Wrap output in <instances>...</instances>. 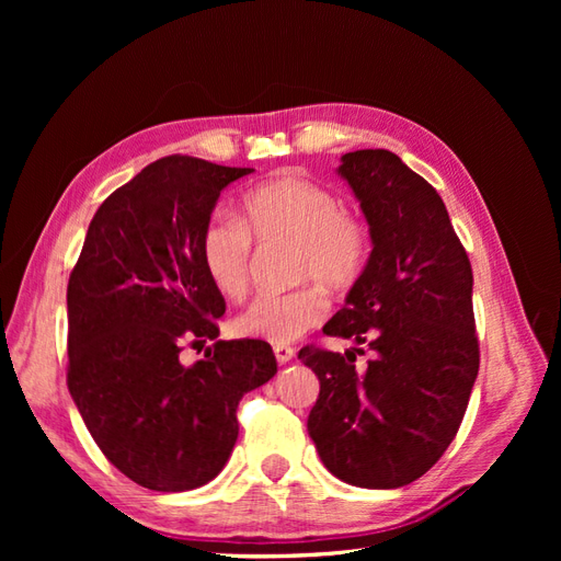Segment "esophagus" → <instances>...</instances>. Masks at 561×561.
Here are the masks:
<instances>
[{"instance_id":"34e87169","label":"esophagus","mask_w":561,"mask_h":561,"mask_svg":"<svg viewBox=\"0 0 561 561\" xmlns=\"http://www.w3.org/2000/svg\"><path fill=\"white\" fill-rule=\"evenodd\" d=\"M274 355H276V360L280 365H285V363H290L295 358V348L287 346V344H276L274 346Z\"/></svg>"}]
</instances>
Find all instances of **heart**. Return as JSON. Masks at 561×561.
Here are the masks:
<instances>
[{
    "mask_svg": "<svg viewBox=\"0 0 561 561\" xmlns=\"http://www.w3.org/2000/svg\"><path fill=\"white\" fill-rule=\"evenodd\" d=\"M293 241L290 276L307 280L287 293L254 297L236 318L243 336L290 344L325 320L332 293L358 283L369 260V227L342 206L328 186L301 175H280L243 196V217L217 213L203 229L201 260L210 280L227 297H243L252 276L254 241Z\"/></svg>",
    "mask_w": 561,
    "mask_h": 561,
    "instance_id": "1",
    "label": "heart"
}]
</instances>
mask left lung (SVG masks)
<instances>
[{"label": "left lung", "instance_id": "obj_1", "mask_svg": "<svg viewBox=\"0 0 561 561\" xmlns=\"http://www.w3.org/2000/svg\"><path fill=\"white\" fill-rule=\"evenodd\" d=\"M339 173L375 248L322 332L375 358L355 369L351 351L304 346L299 360L320 381L307 426L334 478L398 489L439 461L463 421L480 369L472 268L443 198L393 151H348Z\"/></svg>", "mask_w": 561, "mask_h": 561}]
</instances>
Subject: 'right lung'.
I'll use <instances>...</instances> for the list:
<instances>
[{
  "label": "right lung",
  "mask_w": 561,
  "mask_h": 561,
  "mask_svg": "<svg viewBox=\"0 0 561 561\" xmlns=\"http://www.w3.org/2000/svg\"><path fill=\"white\" fill-rule=\"evenodd\" d=\"M252 168L163 157L112 192L67 283V388L95 445L128 480L190 491L225 468L236 407L276 375L262 339H217L225 297L201 236L227 184ZM207 355L184 366V345Z\"/></svg>",
  "instance_id": "right-lung-1"
}]
</instances>
